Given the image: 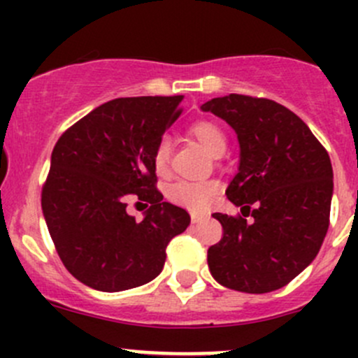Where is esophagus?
Returning a JSON list of instances; mask_svg holds the SVG:
<instances>
[{
    "label": "esophagus",
    "mask_w": 358,
    "mask_h": 358,
    "mask_svg": "<svg viewBox=\"0 0 358 358\" xmlns=\"http://www.w3.org/2000/svg\"><path fill=\"white\" fill-rule=\"evenodd\" d=\"M190 218H192V223H199L206 220V215L204 213H190Z\"/></svg>",
    "instance_id": "34e87169"
}]
</instances>
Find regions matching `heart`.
<instances>
[{
	"label": "heart",
	"mask_w": 358,
	"mask_h": 358,
	"mask_svg": "<svg viewBox=\"0 0 358 358\" xmlns=\"http://www.w3.org/2000/svg\"><path fill=\"white\" fill-rule=\"evenodd\" d=\"M194 138L211 154L213 157H220L227 150L225 133L222 131L218 124L211 121H199L190 128ZM169 159H171V143L168 138H161L156 145L152 156V164L157 175H166L169 168ZM218 183L206 180V182H189V180H180L171 183L166 190V196L175 204L185 206L190 209H202L209 204V201L218 192Z\"/></svg>",
	"instance_id": "obj_1"
}]
</instances>
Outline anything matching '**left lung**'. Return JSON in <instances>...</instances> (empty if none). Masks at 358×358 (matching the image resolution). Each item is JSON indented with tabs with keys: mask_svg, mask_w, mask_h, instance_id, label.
Wrapping results in <instances>:
<instances>
[{
	"mask_svg": "<svg viewBox=\"0 0 358 358\" xmlns=\"http://www.w3.org/2000/svg\"><path fill=\"white\" fill-rule=\"evenodd\" d=\"M236 131L239 168L227 197L243 216L215 213L223 237L208 249L213 279L263 294L284 287L315 259L329 227L333 166L308 126L268 99L230 93L201 106ZM252 215L248 222L244 215Z\"/></svg>",
	"mask_w": 358,
	"mask_h": 358,
	"instance_id": "left-lung-1",
	"label": "left lung"
}]
</instances>
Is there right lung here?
<instances>
[{
    "instance_id": "add662e5",
    "label": "right lung",
    "mask_w": 358,
    "mask_h": 358,
    "mask_svg": "<svg viewBox=\"0 0 358 358\" xmlns=\"http://www.w3.org/2000/svg\"><path fill=\"white\" fill-rule=\"evenodd\" d=\"M183 96H133L102 103L57 142L41 194L50 236L66 268L92 289L117 292L156 279L166 246L190 225L162 201L154 150L182 114ZM145 200L142 220L125 213Z\"/></svg>"
}]
</instances>
